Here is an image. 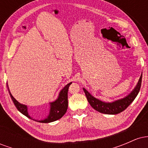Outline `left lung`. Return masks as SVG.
I'll return each instance as SVG.
<instances>
[{
  "label": "left lung",
  "mask_w": 148,
  "mask_h": 148,
  "mask_svg": "<svg viewBox=\"0 0 148 148\" xmlns=\"http://www.w3.org/2000/svg\"><path fill=\"white\" fill-rule=\"evenodd\" d=\"M141 82L142 74L140 76V79H139L136 86H135L133 90L128 95L125 96V97L121 98V99L115 100L111 102L101 101V100L93 97L86 88H83V90L86 94L88 102L95 110L99 112V113H104V114L115 115L121 113L124 110L126 109L127 107L132 103V101L135 99V98L138 95L139 91H140Z\"/></svg>",
  "instance_id": "8db88e82"
}]
</instances>
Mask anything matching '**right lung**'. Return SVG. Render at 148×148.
Masks as SVG:
<instances>
[{
  "label": "right lung",
  "mask_w": 148,
  "mask_h": 148,
  "mask_svg": "<svg viewBox=\"0 0 148 148\" xmlns=\"http://www.w3.org/2000/svg\"><path fill=\"white\" fill-rule=\"evenodd\" d=\"M72 83H69L68 84L66 85L64 87L62 88V90L59 92L58 97L55 101H52V102H49V105H50V108H49V113L45 119H42V120H35L33 119L31 116L29 115L28 111V106L26 105L23 104V103H19L17 100L12 95L11 92H10L9 88V92L11 97L12 101L14 102V104L18 111L21 112L23 115L25 116L28 117V118L32 119V120H35V121L39 122V123H52V122L56 121V120H59L62 118L63 115L65 114L66 111L67 110V107H68V100H67V92H68V89L69 86L72 84Z\"/></svg>",
  "instance_id": "1"
}]
</instances>
